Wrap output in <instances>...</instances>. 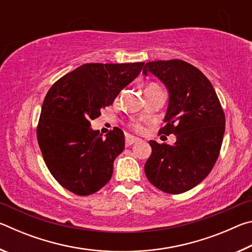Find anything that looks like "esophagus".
I'll list each match as a JSON object with an SVG mask.
<instances>
[{"label":"esophagus","instance_id":"obj_1","mask_svg":"<svg viewBox=\"0 0 252 252\" xmlns=\"http://www.w3.org/2000/svg\"><path fill=\"white\" fill-rule=\"evenodd\" d=\"M139 141H140L139 138H135V136H133V135H126V147H130L133 143L139 142Z\"/></svg>","mask_w":252,"mask_h":252}]
</instances>
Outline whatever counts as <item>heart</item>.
<instances>
[{
  "label": "heart",
  "instance_id": "obj_1",
  "mask_svg": "<svg viewBox=\"0 0 252 252\" xmlns=\"http://www.w3.org/2000/svg\"><path fill=\"white\" fill-rule=\"evenodd\" d=\"M151 87H157V85L156 84H150V85H148L147 88H151ZM133 127L136 130H140V129H141V126L138 125V123H135V125H133Z\"/></svg>",
  "mask_w": 252,
  "mask_h": 252
}]
</instances>
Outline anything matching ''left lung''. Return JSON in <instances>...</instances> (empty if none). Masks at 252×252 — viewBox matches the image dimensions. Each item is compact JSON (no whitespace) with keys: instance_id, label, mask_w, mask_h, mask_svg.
Segmentation results:
<instances>
[{"instance_id":"1","label":"left lung","mask_w":252,"mask_h":252,"mask_svg":"<svg viewBox=\"0 0 252 252\" xmlns=\"http://www.w3.org/2000/svg\"><path fill=\"white\" fill-rule=\"evenodd\" d=\"M151 73L165 85L169 104L159 133L177 136L173 146L151 140L152 153L144 165L148 180L167 193L186 192L206 178L218 159L225 118L210 81L181 60L148 62Z\"/></svg>"}]
</instances>
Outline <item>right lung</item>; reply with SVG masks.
Here are the masks:
<instances>
[{
    "instance_id": "right-lung-1",
    "label": "right lung",
    "mask_w": 252,
    "mask_h": 252,
    "mask_svg": "<svg viewBox=\"0 0 252 252\" xmlns=\"http://www.w3.org/2000/svg\"><path fill=\"white\" fill-rule=\"evenodd\" d=\"M143 64L87 63L59 79L46 93L37 142L51 174L66 190L92 194L112 177L113 161L125 149V133L114 127L103 139L92 130L91 121L113 103Z\"/></svg>"
}]
</instances>
